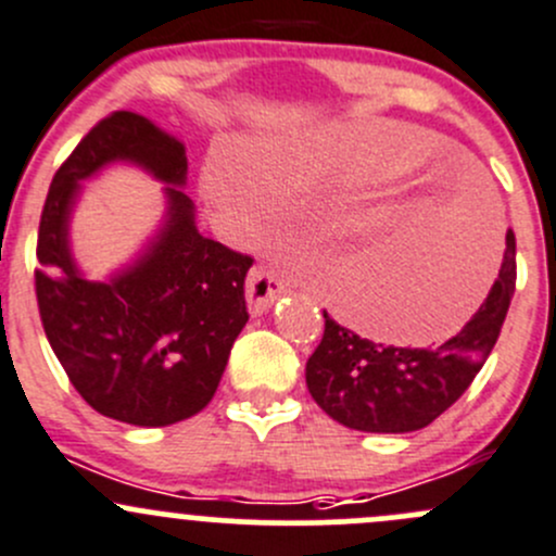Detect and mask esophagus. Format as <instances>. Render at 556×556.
<instances>
[{
  "label": "esophagus",
  "instance_id": "1",
  "mask_svg": "<svg viewBox=\"0 0 556 556\" xmlns=\"http://www.w3.org/2000/svg\"><path fill=\"white\" fill-rule=\"evenodd\" d=\"M288 293V282L279 277L271 268H252L250 277H247L244 295H247V309L252 314H263L277 304L279 295Z\"/></svg>",
  "mask_w": 556,
  "mask_h": 556
}]
</instances>
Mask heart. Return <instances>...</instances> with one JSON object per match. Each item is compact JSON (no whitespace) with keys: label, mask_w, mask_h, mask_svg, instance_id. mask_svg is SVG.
Masks as SVG:
<instances>
[{"label":"heart","mask_w":556,"mask_h":556,"mask_svg":"<svg viewBox=\"0 0 556 556\" xmlns=\"http://www.w3.org/2000/svg\"><path fill=\"white\" fill-rule=\"evenodd\" d=\"M201 185H204L206 199H212L220 206H231L244 185V172L239 169L231 159H223L220 155V159H212L210 164H206Z\"/></svg>","instance_id":"heart-1"}]
</instances>
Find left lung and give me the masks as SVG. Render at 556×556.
I'll return each instance as SVG.
<instances>
[{"label": "left lung", "instance_id": "8db88e82", "mask_svg": "<svg viewBox=\"0 0 556 556\" xmlns=\"http://www.w3.org/2000/svg\"><path fill=\"white\" fill-rule=\"evenodd\" d=\"M517 282V242L506 233L501 274L479 312L435 350H408L361 339L325 312V333L306 361L317 406L363 433H412L446 412L490 357Z\"/></svg>", "mask_w": 556, "mask_h": 556}]
</instances>
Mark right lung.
Segmentation results:
<instances>
[{
  "label": "right lung",
  "mask_w": 556,
  "mask_h": 556,
  "mask_svg": "<svg viewBox=\"0 0 556 556\" xmlns=\"http://www.w3.org/2000/svg\"><path fill=\"white\" fill-rule=\"evenodd\" d=\"M115 163L159 178L167 210L131 262L91 280L71 252V217L81 182ZM185 185V144L150 117L112 112L55 172L39 220L35 282L45 336L83 401L137 428L199 414L247 325L252 257L201 237Z\"/></svg>",
  "instance_id": "1"
}]
</instances>
